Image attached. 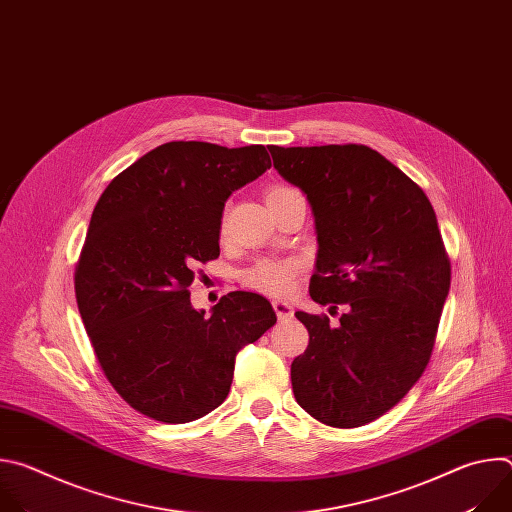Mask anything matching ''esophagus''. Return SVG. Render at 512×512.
Here are the masks:
<instances>
[{
  "label": "esophagus",
  "instance_id": "obj_1",
  "mask_svg": "<svg viewBox=\"0 0 512 512\" xmlns=\"http://www.w3.org/2000/svg\"><path fill=\"white\" fill-rule=\"evenodd\" d=\"M273 310H275V314H277L279 320H287V318L294 316V308H291V306H289L287 302H283V300H275V302H273Z\"/></svg>",
  "mask_w": 512,
  "mask_h": 512
}]
</instances>
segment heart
<instances>
[{
    "label": "heart",
    "instance_id": "1",
    "mask_svg": "<svg viewBox=\"0 0 512 512\" xmlns=\"http://www.w3.org/2000/svg\"><path fill=\"white\" fill-rule=\"evenodd\" d=\"M291 192V188L287 186H273L267 190L265 200L277 198ZM300 265L296 261H259L253 267H249L245 271V283L263 291V294H271V296H281L287 294V291L294 287L296 275H298Z\"/></svg>",
    "mask_w": 512,
    "mask_h": 512
}]
</instances>
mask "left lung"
Masks as SVG:
<instances>
[{
	"mask_svg": "<svg viewBox=\"0 0 512 512\" xmlns=\"http://www.w3.org/2000/svg\"><path fill=\"white\" fill-rule=\"evenodd\" d=\"M314 214L310 296L340 318L296 312L310 332L291 362L296 401L332 427L371 423L423 375L450 291V261L425 192L367 145L269 148Z\"/></svg>",
	"mask_w": 512,
	"mask_h": 512,
	"instance_id": "1",
	"label": "left lung"
}]
</instances>
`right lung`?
<instances>
[{"instance_id":"obj_1","label":"right lung","mask_w":512,"mask_h":512,"mask_svg":"<svg viewBox=\"0 0 512 512\" xmlns=\"http://www.w3.org/2000/svg\"><path fill=\"white\" fill-rule=\"evenodd\" d=\"M271 168L263 145L170 141L101 194L75 271L101 369L139 413L188 423L221 405L239 350L275 322L271 304L231 291L210 314L190 304L194 265L221 255L229 196Z\"/></svg>"}]
</instances>
